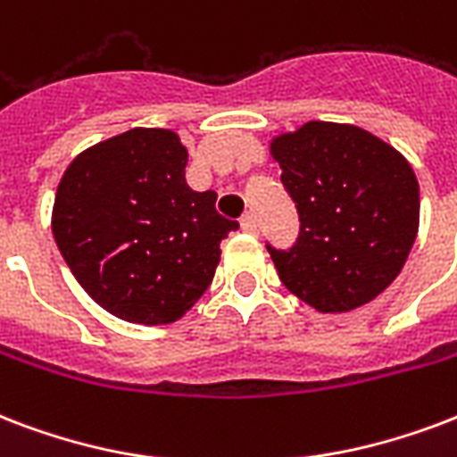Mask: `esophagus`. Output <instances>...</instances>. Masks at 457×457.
I'll list each match as a JSON object with an SVG mask.
<instances>
[{"instance_id":"1","label":"esophagus","mask_w":457,"mask_h":457,"mask_svg":"<svg viewBox=\"0 0 457 457\" xmlns=\"http://www.w3.org/2000/svg\"><path fill=\"white\" fill-rule=\"evenodd\" d=\"M239 225H242L244 232H249V235H256V232H259V222H256V218L249 213L244 215L242 220H239Z\"/></svg>"}]
</instances>
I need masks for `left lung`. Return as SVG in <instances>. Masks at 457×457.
Here are the masks:
<instances>
[{
  "label": "left lung",
  "instance_id": "8db88e82",
  "mask_svg": "<svg viewBox=\"0 0 457 457\" xmlns=\"http://www.w3.org/2000/svg\"><path fill=\"white\" fill-rule=\"evenodd\" d=\"M299 237L275 249L287 290L323 313L350 312L398 278L420 228V184L395 148L353 124L306 121L273 138Z\"/></svg>",
  "mask_w": 457,
  "mask_h": 457
}]
</instances>
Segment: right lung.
Returning <instances> with one entry per match:
<instances>
[{"label": "right lung", "mask_w": 457, "mask_h": 457, "mask_svg": "<svg viewBox=\"0 0 457 457\" xmlns=\"http://www.w3.org/2000/svg\"><path fill=\"white\" fill-rule=\"evenodd\" d=\"M187 148L170 129H129L83 151L57 187L52 232L97 304L144 326L172 323L208 290L220 242L239 222L215 191L184 179Z\"/></svg>", "instance_id": "obj_1"}]
</instances>
